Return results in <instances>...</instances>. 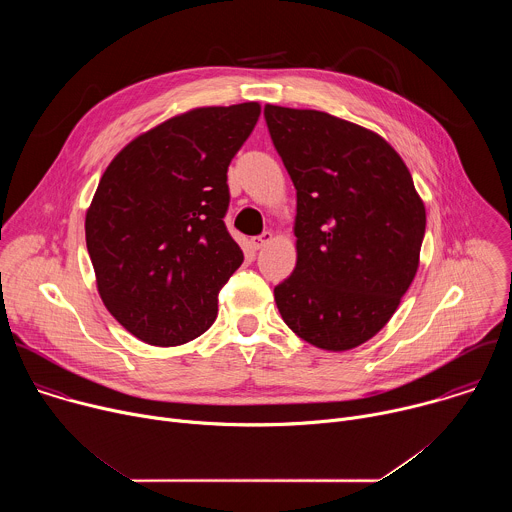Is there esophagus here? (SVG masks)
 <instances>
[{"instance_id":"obj_1","label":"esophagus","mask_w":512,"mask_h":512,"mask_svg":"<svg viewBox=\"0 0 512 512\" xmlns=\"http://www.w3.org/2000/svg\"><path fill=\"white\" fill-rule=\"evenodd\" d=\"M271 241H273V233L265 231L263 235L253 237V239H251V247H253V249H261V247H265V245H267V243H271Z\"/></svg>"}]
</instances>
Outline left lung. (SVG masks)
Masks as SVG:
<instances>
[{
    "label": "left lung",
    "mask_w": 512,
    "mask_h": 512,
    "mask_svg": "<svg viewBox=\"0 0 512 512\" xmlns=\"http://www.w3.org/2000/svg\"><path fill=\"white\" fill-rule=\"evenodd\" d=\"M263 113L298 192V261L273 289L277 310L318 348H356L391 320L417 273L423 200L379 133L314 109Z\"/></svg>",
    "instance_id": "8db88e82"
}]
</instances>
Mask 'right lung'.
Wrapping results in <instances>:
<instances>
[{
    "label": "right lung",
    "instance_id": "obj_1",
    "mask_svg": "<svg viewBox=\"0 0 512 512\" xmlns=\"http://www.w3.org/2000/svg\"><path fill=\"white\" fill-rule=\"evenodd\" d=\"M259 115L253 101L190 109L129 141L101 176L87 249L105 308L135 338L178 346L212 326L243 263L223 221L227 170Z\"/></svg>",
    "mask_w": 512,
    "mask_h": 512
}]
</instances>
